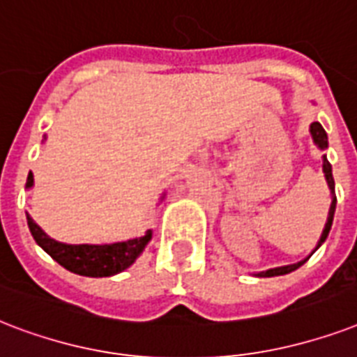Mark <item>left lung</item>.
I'll return each mask as SVG.
<instances>
[{
    "label": "left lung",
    "mask_w": 357,
    "mask_h": 357,
    "mask_svg": "<svg viewBox=\"0 0 357 357\" xmlns=\"http://www.w3.org/2000/svg\"><path fill=\"white\" fill-rule=\"evenodd\" d=\"M309 132H311V137H313V143L320 151H326L328 149V134H326V130L322 128V124L320 123H313L309 126ZM322 171H324V176H326V182H328V188H330V193H331V204H330V210H328V220H326V225L322 229V234H320V240L317 242L314 245L313 253L319 250L320 245L324 244V240L328 238V234H330V229H331V223H333V214H335V204H337V197H335V182H333V175H331V164L328 162L326 158V154H322ZM311 257V255H309ZM307 257V259H309ZM307 259H303L300 262H294V264H287V266H278V268H270V270H264V272H259L255 273L257 278H275V275H284V273H291L294 270L302 266L307 262Z\"/></svg>",
    "instance_id": "8db88e82"
}]
</instances>
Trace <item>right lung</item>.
Returning <instances> with one entry per match:
<instances>
[{
	"instance_id": "1",
	"label": "right lung",
	"mask_w": 357,
	"mask_h": 357,
	"mask_svg": "<svg viewBox=\"0 0 357 357\" xmlns=\"http://www.w3.org/2000/svg\"><path fill=\"white\" fill-rule=\"evenodd\" d=\"M43 141H46V135ZM33 184L35 181H33V173L29 171L26 182L27 190L33 188ZM26 216L35 242L68 272L85 275V278H109V275L123 272L134 264L135 259L143 253V250L153 238V231H147L143 236H135L124 242H113V244H65L44 233L27 212Z\"/></svg>"
}]
</instances>
